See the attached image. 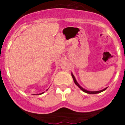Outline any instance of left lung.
Masks as SVG:
<instances>
[{"instance_id":"left-lung-1","label":"left lung","mask_w":125,"mask_h":125,"mask_svg":"<svg viewBox=\"0 0 125 125\" xmlns=\"http://www.w3.org/2000/svg\"><path fill=\"white\" fill-rule=\"evenodd\" d=\"M72 77H73V80H74V83H75V85H77V86H78L79 87L80 89H81V90H82V91H83V92H85V93L89 94H95L100 93V92H102L104 91V90H106V89H107V88H105V89H103V90H99V91H94V92H92V91H88V90H85V89H83V88L82 87H81V86H80L79 85V83H77V82L76 80H75V77H74V75H73V74H72Z\"/></svg>"}]
</instances>
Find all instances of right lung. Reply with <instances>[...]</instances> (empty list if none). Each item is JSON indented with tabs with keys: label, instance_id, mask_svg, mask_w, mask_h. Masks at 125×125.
<instances>
[{
	"label": "right lung",
	"instance_id": "1",
	"mask_svg": "<svg viewBox=\"0 0 125 125\" xmlns=\"http://www.w3.org/2000/svg\"><path fill=\"white\" fill-rule=\"evenodd\" d=\"M43 94V93H42V94Z\"/></svg>",
	"mask_w": 125,
	"mask_h": 125
}]
</instances>
